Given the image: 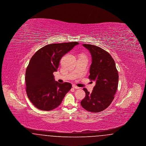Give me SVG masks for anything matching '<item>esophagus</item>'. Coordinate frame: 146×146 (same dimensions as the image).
Here are the masks:
<instances>
[{"label": "esophagus", "instance_id": "1", "mask_svg": "<svg viewBox=\"0 0 146 146\" xmlns=\"http://www.w3.org/2000/svg\"><path fill=\"white\" fill-rule=\"evenodd\" d=\"M72 87L73 88H74V89H80V88L79 87H78V86H77L76 85H72Z\"/></svg>", "mask_w": 146, "mask_h": 146}]
</instances>
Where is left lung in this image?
<instances>
[{"label": "left lung", "instance_id": "1", "mask_svg": "<svg viewBox=\"0 0 146 146\" xmlns=\"http://www.w3.org/2000/svg\"><path fill=\"white\" fill-rule=\"evenodd\" d=\"M92 57L90 68L91 80L96 82L90 93L84 88L85 97L81 101L84 108L93 113L102 111L113 101L118 89L119 75L115 63L111 55L104 49L90 44H83Z\"/></svg>", "mask_w": 146, "mask_h": 146}]
</instances>
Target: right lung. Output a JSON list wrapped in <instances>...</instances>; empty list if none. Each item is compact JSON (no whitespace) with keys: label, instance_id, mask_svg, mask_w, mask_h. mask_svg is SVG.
I'll return each mask as SVG.
<instances>
[{"label":"right lung","instance_id":"add662e5","mask_svg":"<svg viewBox=\"0 0 146 146\" xmlns=\"http://www.w3.org/2000/svg\"><path fill=\"white\" fill-rule=\"evenodd\" d=\"M78 44L76 42L48 44L32 57L26 71V92L38 109L48 111L57 108L70 90L71 84L58 83L53 73L58 69L63 56Z\"/></svg>","mask_w":146,"mask_h":146}]
</instances>
